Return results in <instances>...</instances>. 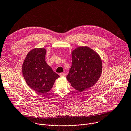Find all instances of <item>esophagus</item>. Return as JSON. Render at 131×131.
I'll list each match as a JSON object with an SVG mask.
<instances>
[{
	"label": "esophagus",
	"instance_id": "34e87169",
	"mask_svg": "<svg viewBox=\"0 0 131 131\" xmlns=\"http://www.w3.org/2000/svg\"><path fill=\"white\" fill-rule=\"evenodd\" d=\"M65 75V74L64 73H61L59 74V75L60 77H64Z\"/></svg>",
	"mask_w": 131,
	"mask_h": 131
}]
</instances>
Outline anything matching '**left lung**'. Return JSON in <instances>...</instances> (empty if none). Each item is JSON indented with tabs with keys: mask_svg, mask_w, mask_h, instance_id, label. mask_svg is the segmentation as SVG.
I'll use <instances>...</instances> for the list:
<instances>
[{
	"mask_svg": "<svg viewBox=\"0 0 131 131\" xmlns=\"http://www.w3.org/2000/svg\"><path fill=\"white\" fill-rule=\"evenodd\" d=\"M72 64L66 77L75 90L82 92L94 86L102 72L100 56L88 46L78 47L72 51Z\"/></svg>",
	"mask_w": 131,
	"mask_h": 131,
	"instance_id": "1",
	"label": "left lung"
}]
</instances>
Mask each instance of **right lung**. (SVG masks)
I'll return each instance as SVG.
<instances>
[{
  "label": "right lung",
  "mask_w": 131,
  "mask_h": 131,
  "mask_svg": "<svg viewBox=\"0 0 131 131\" xmlns=\"http://www.w3.org/2000/svg\"><path fill=\"white\" fill-rule=\"evenodd\" d=\"M46 49L43 48L31 50L22 65V73L26 83L40 94L48 92L59 77L46 63Z\"/></svg>",
  "instance_id": "1"
}]
</instances>
